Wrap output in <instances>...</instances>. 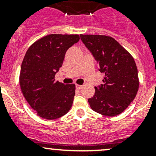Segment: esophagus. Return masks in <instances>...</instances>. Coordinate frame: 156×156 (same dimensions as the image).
Wrapping results in <instances>:
<instances>
[{"label":"esophagus","instance_id":"obj_1","mask_svg":"<svg viewBox=\"0 0 156 156\" xmlns=\"http://www.w3.org/2000/svg\"><path fill=\"white\" fill-rule=\"evenodd\" d=\"M75 87H76V88L78 90H80V89H81V88H82L83 86L82 85H80V84H76V85H75Z\"/></svg>","mask_w":156,"mask_h":156}]
</instances>
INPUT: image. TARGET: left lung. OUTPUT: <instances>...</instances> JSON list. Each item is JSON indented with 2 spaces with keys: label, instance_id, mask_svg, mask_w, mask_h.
Listing matches in <instances>:
<instances>
[{
  "label": "left lung",
  "instance_id": "left-lung-1",
  "mask_svg": "<svg viewBox=\"0 0 156 156\" xmlns=\"http://www.w3.org/2000/svg\"><path fill=\"white\" fill-rule=\"evenodd\" d=\"M81 40L105 74L103 84L95 87L88 99L96 112L106 116L121 114L134 100L139 79L133 56L113 37L99 34H80Z\"/></svg>",
  "mask_w": 156,
  "mask_h": 156
}]
</instances>
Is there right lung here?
Here are the masks:
<instances>
[{
    "label": "right lung",
    "mask_w": 156,
    "mask_h": 156,
    "mask_svg": "<svg viewBox=\"0 0 156 156\" xmlns=\"http://www.w3.org/2000/svg\"><path fill=\"white\" fill-rule=\"evenodd\" d=\"M79 39L78 34H49L31 44L25 55L20 75L21 90L43 119L60 118L72 107L75 85L64 84L54 78L67 50Z\"/></svg>",
    "instance_id": "add662e5"
}]
</instances>
